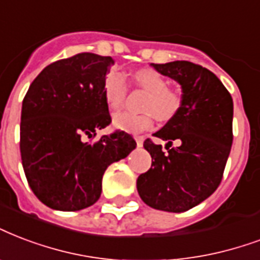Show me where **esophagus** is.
<instances>
[{
	"label": "esophagus",
	"mask_w": 260,
	"mask_h": 260,
	"mask_svg": "<svg viewBox=\"0 0 260 260\" xmlns=\"http://www.w3.org/2000/svg\"><path fill=\"white\" fill-rule=\"evenodd\" d=\"M135 140H136L138 147H142V146H143V142H144L143 136H135Z\"/></svg>",
	"instance_id": "esophagus-1"
}]
</instances>
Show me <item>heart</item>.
I'll use <instances>...</instances> for the list:
<instances>
[{
	"instance_id": "obj_1",
	"label": "heart",
	"mask_w": 260,
	"mask_h": 260,
	"mask_svg": "<svg viewBox=\"0 0 260 260\" xmlns=\"http://www.w3.org/2000/svg\"><path fill=\"white\" fill-rule=\"evenodd\" d=\"M135 82L148 92L144 114L118 112L113 116V125L126 132H142L154 125V114L162 121L173 118L181 109L183 94L177 88L168 87V79L155 69H142L135 73ZM128 86L125 75L112 69L104 80V99L109 109L116 110L124 104Z\"/></svg>"
}]
</instances>
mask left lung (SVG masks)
I'll return each instance as SVG.
<instances>
[{"mask_svg":"<svg viewBox=\"0 0 260 260\" xmlns=\"http://www.w3.org/2000/svg\"><path fill=\"white\" fill-rule=\"evenodd\" d=\"M151 67L181 86L183 105L154 134L168 140L166 151L144 140L152 164L139 176L136 187L152 209L183 213L206 201L222 180L233 142V99L221 80L201 65L173 61ZM173 140L177 148L171 146Z\"/></svg>","mask_w":260,"mask_h":260,"instance_id":"1","label":"left lung"}]
</instances>
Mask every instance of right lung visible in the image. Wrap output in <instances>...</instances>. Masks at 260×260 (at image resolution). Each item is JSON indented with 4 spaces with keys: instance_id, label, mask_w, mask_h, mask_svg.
I'll use <instances>...</instances> for the list:
<instances>
[{
    "instance_id": "right-lung-1",
    "label": "right lung",
    "mask_w": 260,
    "mask_h": 260,
    "mask_svg": "<svg viewBox=\"0 0 260 260\" xmlns=\"http://www.w3.org/2000/svg\"><path fill=\"white\" fill-rule=\"evenodd\" d=\"M113 64L112 57L94 53L55 61L35 77L23 99V169L35 196L50 209L77 211L94 205L105 170L136 147L124 131L84 140L112 122L104 80Z\"/></svg>"
}]
</instances>
